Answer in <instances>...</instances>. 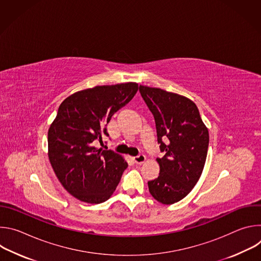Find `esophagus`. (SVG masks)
Returning a JSON list of instances; mask_svg holds the SVG:
<instances>
[{
	"instance_id": "1",
	"label": "esophagus",
	"mask_w": 261,
	"mask_h": 261,
	"mask_svg": "<svg viewBox=\"0 0 261 261\" xmlns=\"http://www.w3.org/2000/svg\"><path fill=\"white\" fill-rule=\"evenodd\" d=\"M133 160H134V162L137 163V164H142V163L145 162L146 158H145L144 155H138V156L133 157Z\"/></svg>"
}]
</instances>
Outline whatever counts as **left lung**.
Returning a JSON list of instances; mask_svg holds the SVG:
<instances>
[{
    "label": "left lung",
    "mask_w": 261,
    "mask_h": 261,
    "mask_svg": "<svg viewBox=\"0 0 261 261\" xmlns=\"http://www.w3.org/2000/svg\"><path fill=\"white\" fill-rule=\"evenodd\" d=\"M139 92L155 118L158 143L165 153L156 160L160 173L147 181L148 191L160 203L172 204L191 192L202 173L208 130L189 98L146 86H139Z\"/></svg>",
    "instance_id": "1"
}]
</instances>
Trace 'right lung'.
<instances>
[{
    "label": "right lung",
    "instance_id": "1",
    "mask_svg": "<svg viewBox=\"0 0 261 261\" xmlns=\"http://www.w3.org/2000/svg\"><path fill=\"white\" fill-rule=\"evenodd\" d=\"M138 91L136 83L97 86L67 97L48 133V159L67 192L87 203L114 194L128 163L122 155L93 145L103 127Z\"/></svg>",
    "mask_w": 261,
    "mask_h": 261
}]
</instances>
